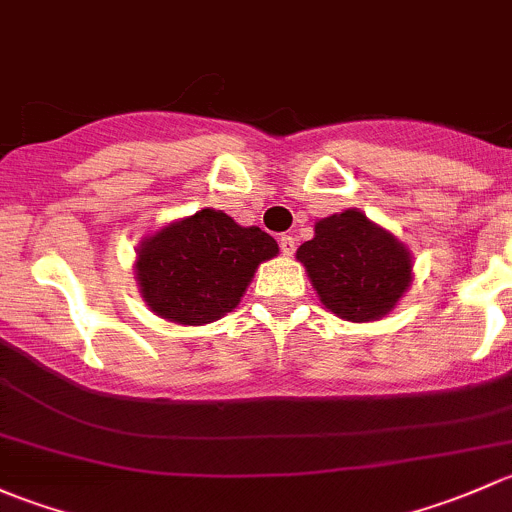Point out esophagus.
I'll list each match as a JSON object with an SVG mask.
<instances>
[{
    "mask_svg": "<svg viewBox=\"0 0 512 512\" xmlns=\"http://www.w3.org/2000/svg\"><path fill=\"white\" fill-rule=\"evenodd\" d=\"M278 244H281V251L286 256H291L293 251H295V239H293L291 234H281V236H278Z\"/></svg>",
    "mask_w": 512,
    "mask_h": 512,
    "instance_id": "1",
    "label": "esophagus"
}]
</instances>
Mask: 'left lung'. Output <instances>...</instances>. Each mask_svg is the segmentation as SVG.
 <instances>
[{
	"instance_id": "left-lung-1",
	"label": "left lung",
	"mask_w": 512,
	"mask_h": 512,
	"mask_svg": "<svg viewBox=\"0 0 512 512\" xmlns=\"http://www.w3.org/2000/svg\"><path fill=\"white\" fill-rule=\"evenodd\" d=\"M320 303L350 323H372L397 308L414 281L407 244L360 209L315 221V236L295 251Z\"/></svg>"
}]
</instances>
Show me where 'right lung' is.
<instances>
[{
    "mask_svg": "<svg viewBox=\"0 0 512 512\" xmlns=\"http://www.w3.org/2000/svg\"><path fill=\"white\" fill-rule=\"evenodd\" d=\"M273 256V236L207 207L145 236L133 271L152 313L177 325H207L241 303L256 268Z\"/></svg>",
    "mask_w": 512,
    "mask_h": 512,
    "instance_id": "obj_1",
    "label": "right lung"
}]
</instances>
